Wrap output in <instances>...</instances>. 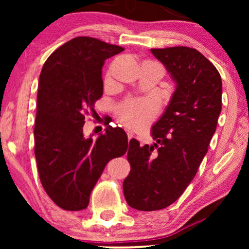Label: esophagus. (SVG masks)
Here are the masks:
<instances>
[{
    "instance_id": "esophagus-1",
    "label": "esophagus",
    "mask_w": 249,
    "mask_h": 249,
    "mask_svg": "<svg viewBox=\"0 0 249 249\" xmlns=\"http://www.w3.org/2000/svg\"><path fill=\"white\" fill-rule=\"evenodd\" d=\"M127 136H128V139H129V141H130L131 138H134V132L127 130Z\"/></svg>"
}]
</instances>
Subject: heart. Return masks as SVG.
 <instances>
[{
    "label": "heart",
    "mask_w": 249,
    "mask_h": 249,
    "mask_svg": "<svg viewBox=\"0 0 249 249\" xmlns=\"http://www.w3.org/2000/svg\"><path fill=\"white\" fill-rule=\"evenodd\" d=\"M107 81H110V74L107 76ZM159 112V103L152 98L136 100L129 98L121 103L117 108L118 119L129 129L144 128L151 124Z\"/></svg>",
    "instance_id": "b5f03b06"
}]
</instances>
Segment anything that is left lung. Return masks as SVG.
Here are the masks:
<instances>
[{"label":"left lung","mask_w":249,"mask_h":249,"mask_svg":"<svg viewBox=\"0 0 249 249\" xmlns=\"http://www.w3.org/2000/svg\"><path fill=\"white\" fill-rule=\"evenodd\" d=\"M176 83L169 105L152 127V146L129 142L130 173L124 181L128 205L162 210L175 203L197 173L222 108V80L202 53L186 46L152 49Z\"/></svg>","instance_id":"1"}]
</instances>
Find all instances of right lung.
I'll return each mask as SVG.
<instances>
[{
    "mask_svg": "<svg viewBox=\"0 0 249 249\" xmlns=\"http://www.w3.org/2000/svg\"><path fill=\"white\" fill-rule=\"evenodd\" d=\"M124 49L91 37H76L49 56L38 81L35 156L39 179L61 209H86L110 160L128 149L124 129L108 125L96 141L84 136L85 114L103 95L102 67Z\"/></svg>",
    "mask_w": 249,
    "mask_h": 249,
    "instance_id": "obj_1",
    "label": "right lung"
}]
</instances>
